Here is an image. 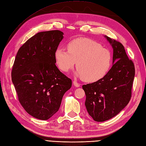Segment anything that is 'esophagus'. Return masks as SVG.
I'll return each mask as SVG.
<instances>
[{"label": "esophagus", "mask_w": 146, "mask_h": 146, "mask_svg": "<svg viewBox=\"0 0 146 146\" xmlns=\"http://www.w3.org/2000/svg\"><path fill=\"white\" fill-rule=\"evenodd\" d=\"M73 84H74V85L75 86V87H80V84H79V83H78L77 82V81L76 80H73Z\"/></svg>", "instance_id": "obj_1"}]
</instances>
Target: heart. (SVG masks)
Masks as SVG:
<instances>
[{
    "label": "heart",
    "instance_id": "heart-1",
    "mask_svg": "<svg viewBox=\"0 0 146 146\" xmlns=\"http://www.w3.org/2000/svg\"><path fill=\"white\" fill-rule=\"evenodd\" d=\"M67 48L59 47L55 50L57 66L67 73L72 69L75 62L78 75L87 82H95L110 71L112 63L111 52L99 43L87 38H79L70 41Z\"/></svg>",
    "mask_w": 146,
    "mask_h": 146
}]
</instances>
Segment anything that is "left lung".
Returning a JSON list of instances; mask_svg holds the SVG:
<instances>
[{"instance_id": "1", "label": "left lung", "mask_w": 146, "mask_h": 146, "mask_svg": "<svg viewBox=\"0 0 146 146\" xmlns=\"http://www.w3.org/2000/svg\"><path fill=\"white\" fill-rule=\"evenodd\" d=\"M113 48V66L105 76L95 82L82 85L85 106L96 121L108 120L117 115L130 101L135 66L121 43L106 36Z\"/></svg>"}]
</instances>
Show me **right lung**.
I'll return each instance as SVG.
<instances>
[{
  "instance_id": "1",
  "label": "right lung",
  "mask_w": 146,
  "mask_h": 146,
  "mask_svg": "<svg viewBox=\"0 0 146 146\" xmlns=\"http://www.w3.org/2000/svg\"><path fill=\"white\" fill-rule=\"evenodd\" d=\"M63 32H38L21 46L11 72L19 101L25 110L38 119L47 120L58 111L72 79L55 65V52Z\"/></svg>"
}]
</instances>
